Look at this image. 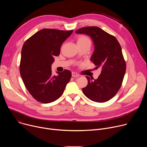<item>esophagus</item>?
I'll list each match as a JSON object with an SVG mask.
<instances>
[{
    "label": "esophagus",
    "mask_w": 147,
    "mask_h": 147,
    "mask_svg": "<svg viewBox=\"0 0 147 147\" xmlns=\"http://www.w3.org/2000/svg\"><path fill=\"white\" fill-rule=\"evenodd\" d=\"M72 77H78L79 76V74H77V73H75V72H72Z\"/></svg>",
    "instance_id": "obj_1"
}]
</instances>
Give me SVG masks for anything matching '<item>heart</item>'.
Listing matches in <instances>:
<instances>
[{"instance_id":"heart-1","label":"heart","mask_w":147,"mask_h":147,"mask_svg":"<svg viewBox=\"0 0 147 147\" xmlns=\"http://www.w3.org/2000/svg\"><path fill=\"white\" fill-rule=\"evenodd\" d=\"M77 43H81V44H87L89 43L91 44V42L90 38L86 36V35H81L78 36L77 39Z\"/></svg>"}]
</instances>
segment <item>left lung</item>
I'll return each mask as SVG.
<instances>
[{"mask_svg":"<svg viewBox=\"0 0 147 147\" xmlns=\"http://www.w3.org/2000/svg\"><path fill=\"white\" fill-rule=\"evenodd\" d=\"M76 32L86 34L91 37L95 51L91 60L96 69L102 68L97 79L92 80V77L86 76L88 85L82 88V92L94 102H107L119 91L126 70L121 46L113 35L98 27H82Z\"/></svg>","mask_w":147,"mask_h":147,"instance_id":"8db88e82","label":"left lung"}]
</instances>
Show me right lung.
<instances>
[{"label":"right lung","instance_id":"1","mask_svg":"<svg viewBox=\"0 0 147 147\" xmlns=\"http://www.w3.org/2000/svg\"><path fill=\"white\" fill-rule=\"evenodd\" d=\"M73 30H40L24 42L20 64V72L25 87L37 101L52 102L63 94L71 77L68 70L53 76L51 65L60 54L63 42Z\"/></svg>","mask_w":147,"mask_h":147}]
</instances>
